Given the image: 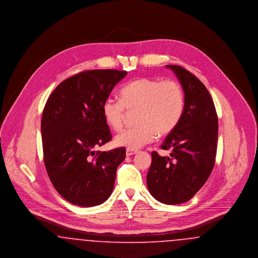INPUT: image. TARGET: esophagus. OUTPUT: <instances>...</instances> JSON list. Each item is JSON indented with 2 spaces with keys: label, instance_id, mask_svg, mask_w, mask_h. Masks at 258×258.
<instances>
[{
  "label": "esophagus",
  "instance_id": "1",
  "mask_svg": "<svg viewBox=\"0 0 258 258\" xmlns=\"http://www.w3.org/2000/svg\"><path fill=\"white\" fill-rule=\"evenodd\" d=\"M135 154H137V150H131V149H126L125 151V155L127 157H131V156H134Z\"/></svg>",
  "mask_w": 258,
  "mask_h": 258
}]
</instances>
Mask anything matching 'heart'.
Returning <instances> with one entry per match:
<instances>
[{"instance_id":"1","label":"heart","mask_w":258,"mask_h":258,"mask_svg":"<svg viewBox=\"0 0 258 258\" xmlns=\"http://www.w3.org/2000/svg\"><path fill=\"white\" fill-rule=\"evenodd\" d=\"M121 98H106L102 104V113L111 128L120 131L126 109L139 110L136 117L139 125L123 131L115 138L117 145L131 150L153 142L157 135H169L184 114V92L173 79H135L122 88Z\"/></svg>"}]
</instances>
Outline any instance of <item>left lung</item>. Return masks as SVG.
Instances as JSON below:
<instances>
[{
    "mask_svg": "<svg viewBox=\"0 0 258 258\" xmlns=\"http://www.w3.org/2000/svg\"><path fill=\"white\" fill-rule=\"evenodd\" d=\"M184 93L183 117L162 145L172 149L169 157L152 152L147 186L152 197L163 204H181L191 199L208 180L215 165L219 123L207 88L180 66L167 64Z\"/></svg>",
    "mask_w": 258,
    "mask_h": 258,
    "instance_id": "8db88e82",
    "label": "left lung"
}]
</instances>
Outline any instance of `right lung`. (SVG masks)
<instances>
[{"instance_id":"right-lung-1","label":"right lung","mask_w":258,"mask_h":258,"mask_svg":"<svg viewBox=\"0 0 258 258\" xmlns=\"http://www.w3.org/2000/svg\"><path fill=\"white\" fill-rule=\"evenodd\" d=\"M127 74L93 70L63 80L52 92L41 117L43 160L50 181L74 205L97 206L110 197L125 149L95 152L112 139L102 104Z\"/></svg>"}]
</instances>
